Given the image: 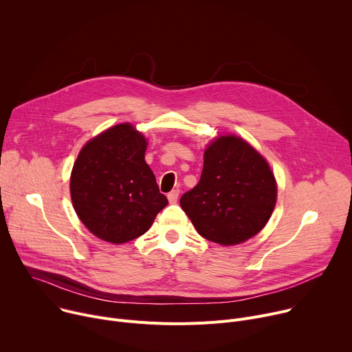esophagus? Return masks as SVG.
I'll return each mask as SVG.
<instances>
[{
  "instance_id": "obj_1",
  "label": "esophagus",
  "mask_w": 352,
  "mask_h": 352,
  "mask_svg": "<svg viewBox=\"0 0 352 352\" xmlns=\"http://www.w3.org/2000/svg\"><path fill=\"white\" fill-rule=\"evenodd\" d=\"M178 196H179V189H173V190H171V192L167 195V197H168V202H170L171 205L177 204Z\"/></svg>"
}]
</instances>
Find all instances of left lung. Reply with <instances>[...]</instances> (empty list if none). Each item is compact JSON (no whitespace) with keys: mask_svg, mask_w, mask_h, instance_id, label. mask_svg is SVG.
Masks as SVG:
<instances>
[{"mask_svg":"<svg viewBox=\"0 0 352 352\" xmlns=\"http://www.w3.org/2000/svg\"><path fill=\"white\" fill-rule=\"evenodd\" d=\"M276 199V179L266 160L243 139L220 136L206 148L197 185L179 204L204 238L235 245L266 226Z\"/></svg>","mask_w":352,"mask_h":352,"instance_id":"obj_1","label":"left lung"}]
</instances>
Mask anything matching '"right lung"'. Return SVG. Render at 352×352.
Wrapping results in <instances>:
<instances>
[{
	"label": "right lung",
	"instance_id": "obj_1",
	"mask_svg": "<svg viewBox=\"0 0 352 352\" xmlns=\"http://www.w3.org/2000/svg\"><path fill=\"white\" fill-rule=\"evenodd\" d=\"M147 142L129 124L89 140L74 164L71 197L76 214L96 236L124 243L143 235L167 205L144 162Z\"/></svg>",
	"mask_w": 352,
	"mask_h": 352
}]
</instances>
